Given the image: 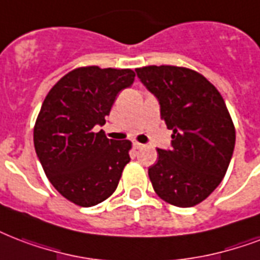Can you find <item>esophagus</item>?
<instances>
[{"instance_id": "34e87169", "label": "esophagus", "mask_w": 260, "mask_h": 260, "mask_svg": "<svg viewBox=\"0 0 260 260\" xmlns=\"http://www.w3.org/2000/svg\"><path fill=\"white\" fill-rule=\"evenodd\" d=\"M134 148L135 150H140V148H143V144L139 143V142H134Z\"/></svg>"}]
</instances>
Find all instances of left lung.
<instances>
[{
	"label": "left lung",
	"mask_w": 260,
	"mask_h": 260,
	"mask_svg": "<svg viewBox=\"0 0 260 260\" xmlns=\"http://www.w3.org/2000/svg\"><path fill=\"white\" fill-rule=\"evenodd\" d=\"M136 73L173 131L172 148H158V161L148 168L152 188L169 205H199L222 181L235 150V124L222 95L203 75L184 67L150 65Z\"/></svg>",
	"instance_id": "8db88e82"
}]
</instances>
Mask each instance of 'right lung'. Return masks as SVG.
<instances>
[{
    "instance_id": "obj_1",
    "label": "right lung",
    "mask_w": 260,
    "mask_h": 260,
    "mask_svg": "<svg viewBox=\"0 0 260 260\" xmlns=\"http://www.w3.org/2000/svg\"><path fill=\"white\" fill-rule=\"evenodd\" d=\"M135 80L132 69L80 67L47 92L34 126V146L45 174L65 199L82 207L106 201L131 161L129 140L102 129L117 94Z\"/></svg>"
}]
</instances>
